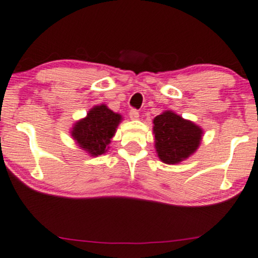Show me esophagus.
<instances>
[{"instance_id": "1", "label": "esophagus", "mask_w": 258, "mask_h": 258, "mask_svg": "<svg viewBox=\"0 0 258 258\" xmlns=\"http://www.w3.org/2000/svg\"><path fill=\"white\" fill-rule=\"evenodd\" d=\"M130 118L132 120H137L139 118V112L137 109H131L130 110Z\"/></svg>"}]
</instances>
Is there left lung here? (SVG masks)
I'll return each mask as SVG.
<instances>
[{
    "mask_svg": "<svg viewBox=\"0 0 258 258\" xmlns=\"http://www.w3.org/2000/svg\"><path fill=\"white\" fill-rule=\"evenodd\" d=\"M156 151L167 164L180 163L199 148L202 130L172 112H164L153 119Z\"/></svg>",
    "mask_w": 258,
    "mask_h": 258,
    "instance_id": "obj_1",
    "label": "left lung"
}]
</instances>
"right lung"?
Here are the masks:
<instances>
[{"label": "right lung", "mask_w": 258, "mask_h": 258, "mask_svg": "<svg viewBox=\"0 0 258 258\" xmlns=\"http://www.w3.org/2000/svg\"><path fill=\"white\" fill-rule=\"evenodd\" d=\"M120 120L121 115L112 112L105 105L96 106L89 110L87 118L76 122L73 128V137L78 145L91 156L102 155L106 152Z\"/></svg>", "instance_id": "obj_1"}]
</instances>
